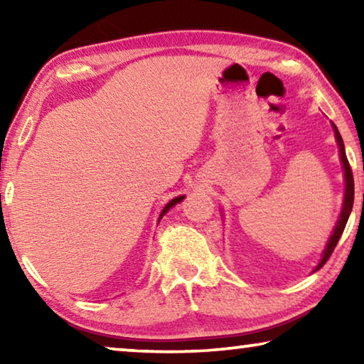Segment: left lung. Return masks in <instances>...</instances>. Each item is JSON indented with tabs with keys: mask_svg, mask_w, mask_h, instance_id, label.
I'll list each match as a JSON object with an SVG mask.
<instances>
[{
	"mask_svg": "<svg viewBox=\"0 0 364 364\" xmlns=\"http://www.w3.org/2000/svg\"><path fill=\"white\" fill-rule=\"evenodd\" d=\"M332 128H334V133H336V139H337V146H338V152H341V162H342V167H343V178H345V194H343V205H342V212H341V217H338L337 223L334 231H332L331 237L328 244H326V249L323 252V257L321 260H319L318 267L313 269V271H318L319 268H323V264L329 260V257L332 252H334L336 245L338 242V239H341L342 232L345 230V225H347L348 217H350V212H352V207H353V197H355V184H353V173H352V168H350V164H348V159L345 156V146H343V139L341 136V133H338L337 127L332 123Z\"/></svg>",
	"mask_w": 364,
	"mask_h": 364,
	"instance_id": "obj_1",
	"label": "left lung"
}]
</instances>
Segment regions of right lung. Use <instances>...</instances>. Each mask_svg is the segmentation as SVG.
I'll use <instances>...</instances> for the list:
<instances>
[{"mask_svg": "<svg viewBox=\"0 0 364 364\" xmlns=\"http://www.w3.org/2000/svg\"><path fill=\"white\" fill-rule=\"evenodd\" d=\"M183 199H184V196H178V197H175V199H171V200L168 202V204L164 207V210H162V213H160V217H159V221H160V220H162V217H164V215H165V213H167V212L170 210V208H171V207H173V205H176V204H180V202H181Z\"/></svg>", "mask_w": 364, "mask_h": 364, "instance_id": "right-lung-1", "label": "right lung"}]
</instances>
